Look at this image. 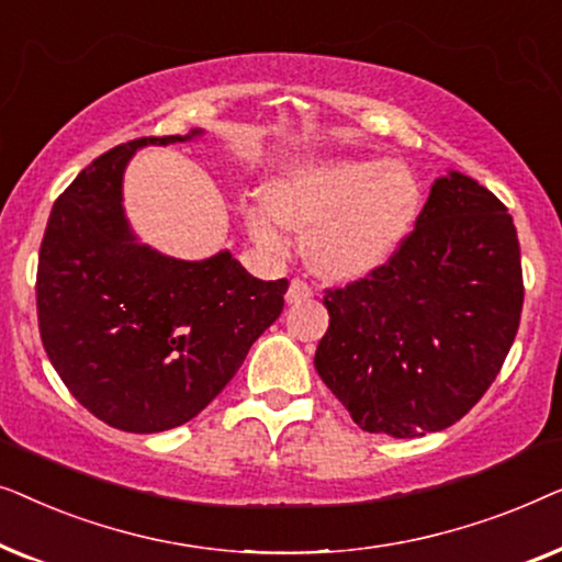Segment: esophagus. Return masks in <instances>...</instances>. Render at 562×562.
I'll use <instances>...</instances> for the list:
<instances>
[{
  "label": "esophagus",
  "instance_id": "esophagus-1",
  "mask_svg": "<svg viewBox=\"0 0 562 562\" xmlns=\"http://www.w3.org/2000/svg\"><path fill=\"white\" fill-rule=\"evenodd\" d=\"M314 296V289L310 281L304 279H291L289 283V291H286V302L289 304H299V302H306V299Z\"/></svg>",
  "mask_w": 562,
  "mask_h": 562
}]
</instances>
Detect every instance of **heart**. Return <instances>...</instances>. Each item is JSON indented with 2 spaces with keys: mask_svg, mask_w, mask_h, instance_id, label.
<instances>
[{
  "mask_svg": "<svg viewBox=\"0 0 562 562\" xmlns=\"http://www.w3.org/2000/svg\"><path fill=\"white\" fill-rule=\"evenodd\" d=\"M268 202L248 212L258 243L279 248L286 227H312L310 263L325 276L356 279L389 263L406 243L422 189L409 168L383 158H327L291 168Z\"/></svg>",
  "mask_w": 562,
  "mask_h": 562,
  "instance_id": "heart-1",
  "label": "heart"
}]
</instances>
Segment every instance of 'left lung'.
Returning a JSON list of instances; mask_svg holds the SVG:
<instances>
[{
	"mask_svg": "<svg viewBox=\"0 0 562 562\" xmlns=\"http://www.w3.org/2000/svg\"><path fill=\"white\" fill-rule=\"evenodd\" d=\"M525 281L506 206L463 173L437 179L406 243L325 289L314 366L366 432L404 440L463 419L517 337Z\"/></svg>",
	"mask_w": 562,
	"mask_h": 562,
	"instance_id": "1",
	"label": "left lung"
}]
</instances>
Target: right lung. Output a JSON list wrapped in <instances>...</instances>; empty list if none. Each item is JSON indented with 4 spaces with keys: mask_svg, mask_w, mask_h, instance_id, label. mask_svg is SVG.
Wrapping results in <instances>:
<instances>
[{
    "mask_svg": "<svg viewBox=\"0 0 562 562\" xmlns=\"http://www.w3.org/2000/svg\"><path fill=\"white\" fill-rule=\"evenodd\" d=\"M137 137L102 153L53 204L37 258V327L60 381L97 419L150 435L194 419L279 319L289 281H260L229 252L176 260L137 245L122 171Z\"/></svg>",
    "mask_w": 562,
    "mask_h": 562,
    "instance_id": "add662e5",
    "label": "right lung"
}]
</instances>
